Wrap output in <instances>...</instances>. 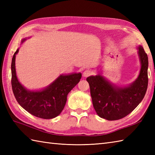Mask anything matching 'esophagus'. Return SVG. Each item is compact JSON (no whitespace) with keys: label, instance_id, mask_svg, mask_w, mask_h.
<instances>
[{"label":"esophagus","instance_id":"obj_1","mask_svg":"<svg viewBox=\"0 0 155 155\" xmlns=\"http://www.w3.org/2000/svg\"><path fill=\"white\" fill-rule=\"evenodd\" d=\"M91 74H92V72H91V71L86 70L83 72V75L84 77H89L90 75H91Z\"/></svg>","mask_w":155,"mask_h":155}]
</instances>
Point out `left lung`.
<instances>
[{
    "mask_svg": "<svg viewBox=\"0 0 155 155\" xmlns=\"http://www.w3.org/2000/svg\"><path fill=\"white\" fill-rule=\"evenodd\" d=\"M140 69L137 79L127 86H118L101 73L87 77L93 104L97 114L108 120L126 117L135 108L145 95L148 87L149 61L142 46L137 48Z\"/></svg>",
    "mask_w": 155,
    "mask_h": 155,
    "instance_id": "1",
    "label": "left lung"
}]
</instances>
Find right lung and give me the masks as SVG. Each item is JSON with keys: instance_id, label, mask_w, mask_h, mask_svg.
<instances>
[{"instance_id": "right-lung-1", "label": "right lung", "mask_w": 155, "mask_h": 155, "mask_svg": "<svg viewBox=\"0 0 155 155\" xmlns=\"http://www.w3.org/2000/svg\"><path fill=\"white\" fill-rule=\"evenodd\" d=\"M27 39H22L21 44ZM18 51L19 48L15 52L11 63L12 88L16 101L24 109L35 117L44 119L57 117L63 110L68 94L80 81L82 74H61L44 88L27 89L20 83L16 76L15 58Z\"/></svg>"}]
</instances>
